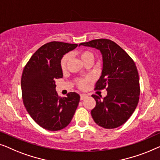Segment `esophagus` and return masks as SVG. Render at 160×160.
<instances>
[{
  "label": "esophagus",
  "instance_id": "esophagus-1",
  "mask_svg": "<svg viewBox=\"0 0 160 160\" xmlns=\"http://www.w3.org/2000/svg\"><path fill=\"white\" fill-rule=\"evenodd\" d=\"M86 98H87V95H85V94H80V100H83Z\"/></svg>",
  "mask_w": 160,
  "mask_h": 160
}]
</instances>
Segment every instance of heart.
<instances>
[{"mask_svg": "<svg viewBox=\"0 0 160 160\" xmlns=\"http://www.w3.org/2000/svg\"><path fill=\"white\" fill-rule=\"evenodd\" d=\"M79 57L81 58V60L82 61V62H85V61L89 59V58H93V54L90 51H80L79 53ZM69 58H70V56L69 54L64 55L63 58L61 60V67H62V69H65L67 66V64H68ZM88 78H86V79H79L78 80V87L80 88H85L86 87L87 81L88 80Z\"/></svg>", "mask_w": 160, "mask_h": 160, "instance_id": "b5f03b06", "label": "heart"}]
</instances>
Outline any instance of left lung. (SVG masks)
I'll return each mask as SVG.
<instances>
[{"label":"left lung","instance_id":"8db88e82","mask_svg":"<svg viewBox=\"0 0 160 160\" xmlns=\"http://www.w3.org/2000/svg\"><path fill=\"white\" fill-rule=\"evenodd\" d=\"M80 46L97 49L102 55V75L96 89L106 88L107 95L103 100L92 95L96 102L91 110L92 118L103 128H118L130 118L138 105L140 87L136 64L120 46L110 40H93Z\"/></svg>","mask_w":160,"mask_h":160}]
</instances>
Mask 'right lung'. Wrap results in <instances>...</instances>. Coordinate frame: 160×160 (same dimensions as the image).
<instances>
[{"label": "right lung", "mask_w": 160, "mask_h": 160, "mask_svg": "<svg viewBox=\"0 0 160 160\" xmlns=\"http://www.w3.org/2000/svg\"><path fill=\"white\" fill-rule=\"evenodd\" d=\"M78 44L53 41L40 47L32 56L22 75V98L33 120L44 129L55 131L69 124L80 102L71 92L58 97L55 80L62 78L61 60Z\"/></svg>", "instance_id": "add662e5"}]
</instances>
